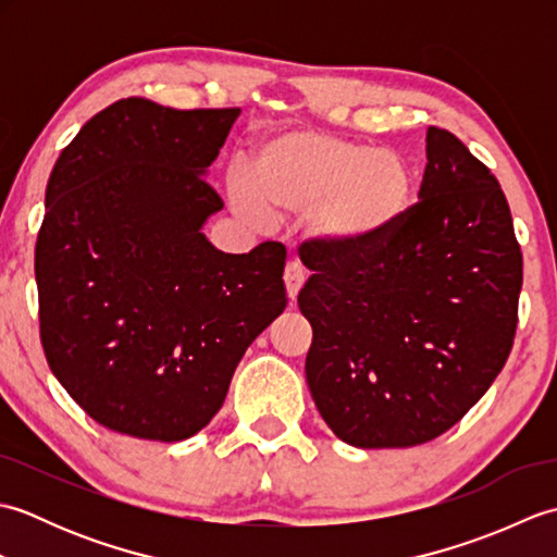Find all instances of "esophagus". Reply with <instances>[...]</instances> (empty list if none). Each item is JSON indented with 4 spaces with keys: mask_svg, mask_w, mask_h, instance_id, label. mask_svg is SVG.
Wrapping results in <instances>:
<instances>
[{
    "mask_svg": "<svg viewBox=\"0 0 557 557\" xmlns=\"http://www.w3.org/2000/svg\"><path fill=\"white\" fill-rule=\"evenodd\" d=\"M285 287H287V297L294 301L299 297V292H301V287H304V280H306V275H304V265L301 263H297V260H292V263H287V268H285Z\"/></svg>",
    "mask_w": 557,
    "mask_h": 557,
    "instance_id": "34e87169",
    "label": "esophagus"
}]
</instances>
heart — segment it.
Returning <instances> with one entry per match:
<instances>
[{"label": "heart", "mask_w": 557, "mask_h": 557, "mask_svg": "<svg viewBox=\"0 0 557 557\" xmlns=\"http://www.w3.org/2000/svg\"><path fill=\"white\" fill-rule=\"evenodd\" d=\"M248 174H234V210L256 224L309 215L311 239L327 251H361L405 220L413 203V170L405 156L309 128L258 140Z\"/></svg>", "instance_id": "obj_1"}]
</instances>
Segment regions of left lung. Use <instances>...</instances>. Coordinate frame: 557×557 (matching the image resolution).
<instances>
[{"label":"left lung","mask_w":557,"mask_h":557,"mask_svg":"<svg viewBox=\"0 0 557 557\" xmlns=\"http://www.w3.org/2000/svg\"><path fill=\"white\" fill-rule=\"evenodd\" d=\"M425 160L419 203L381 242L301 248L306 383L354 447H411L453 429L512 349L522 251L503 188L445 128L429 126Z\"/></svg>","instance_id":"left-lung-1"}]
</instances>
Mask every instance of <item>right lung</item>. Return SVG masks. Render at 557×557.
I'll use <instances>...</instances> for the list:
<instances>
[{
    "instance_id": "add662e5",
    "label": "right lung",
    "mask_w": 557,
    "mask_h": 557,
    "mask_svg": "<svg viewBox=\"0 0 557 557\" xmlns=\"http://www.w3.org/2000/svg\"><path fill=\"white\" fill-rule=\"evenodd\" d=\"M239 108L124 98L54 162L35 244L47 363L100 425L176 443L220 411L251 342L287 309V251L222 253L208 186Z\"/></svg>"
}]
</instances>
